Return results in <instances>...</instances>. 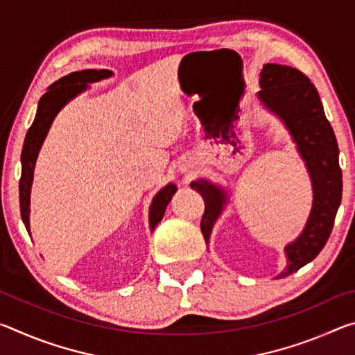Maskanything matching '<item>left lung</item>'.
<instances>
[{
	"mask_svg": "<svg viewBox=\"0 0 355 355\" xmlns=\"http://www.w3.org/2000/svg\"><path fill=\"white\" fill-rule=\"evenodd\" d=\"M257 97L290 133L310 175L313 202L304 230L285 245L286 266L275 279L286 277L320 254L332 232L341 203L343 180L338 164V144L324 114L320 95L302 71L280 64H264ZM205 200L200 228L207 244L213 227L228 202L227 191L205 178L191 183Z\"/></svg>",
	"mask_w": 355,
	"mask_h": 355,
	"instance_id": "left-lung-1",
	"label": "left lung"
}]
</instances>
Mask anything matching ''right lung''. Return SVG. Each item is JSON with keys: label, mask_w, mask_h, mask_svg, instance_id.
Listing matches in <instances>:
<instances>
[{"label": "right lung", "mask_w": 355, "mask_h": 355, "mask_svg": "<svg viewBox=\"0 0 355 355\" xmlns=\"http://www.w3.org/2000/svg\"><path fill=\"white\" fill-rule=\"evenodd\" d=\"M112 71L101 69H89L81 71H73L62 78H59L48 87V91L42 95L37 105V112H35L34 122L29 127L25 142H23L21 150V178H20V211L21 219L29 233V211H31V186L34 178V167L37 161L39 152L44 144L45 137L50 131L53 120L56 119L59 111L73 100L76 95L86 91L91 83H97L106 78H111ZM177 192V186L173 183L166 184L163 189L156 192L153 197L152 205L148 209V224L152 230L159 224L161 219L166 213V208L172 200V196Z\"/></svg>", "instance_id": "add662e5"}]
</instances>
